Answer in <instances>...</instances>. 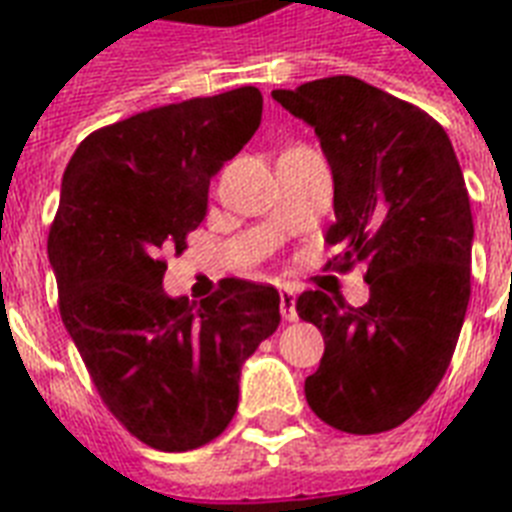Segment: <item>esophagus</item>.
<instances>
[{
	"mask_svg": "<svg viewBox=\"0 0 512 512\" xmlns=\"http://www.w3.org/2000/svg\"><path fill=\"white\" fill-rule=\"evenodd\" d=\"M280 314L285 322H296V293L290 288H280Z\"/></svg>",
	"mask_w": 512,
	"mask_h": 512,
	"instance_id": "esophagus-1",
	"label": "esophagus"
}]
</instances>
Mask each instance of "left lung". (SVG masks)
Masks as SVG:
<instances>
[{"label": "left lung", "instance_id": "left-lung-1", "mask_svg": "<svg viewBox=\"0 0 512 512\" xmlns=\"http://www.w3.org/2000/svg\"><path fill=\"white\" fill-rule=\"evenodd\" d=\"M312 126L333 171L338 267H367L370 301L322 290L296 301L325 354L304 383L309 407L346 433H380L415 415L455 354L470 298L473 216L447 132L425 110L354 76L272 92Z\"/></svg>", "mask_w": 512, "mask_h": 512}]
</instances>
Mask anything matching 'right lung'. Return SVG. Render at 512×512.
I'll return each instance as SVG.
<instances>
[{"label":"right lung","mask_w":512,"mask_h":512,"mask_svg":"<svg viewBox=\"0 0 512 512\" xmlns=\"http://www.w3.org/2000/svg\"><path fill=\"white\" fill-rule=\"evenodd\" d=\"M240 87L97 129L65 166L47 253L60 317L102 402L161 452H187L230 425L243 362L280 325L272 285L224 280L200 304L163 290V253L187 248L208 185L261 124Z\"/></svg>","instance_id":"right-lung-1"}]
</instances>
